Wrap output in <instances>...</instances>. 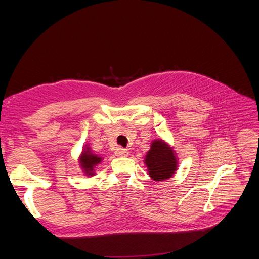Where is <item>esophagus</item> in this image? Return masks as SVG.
Returning <instances> with one entry per match:
<instances>
[{
    "label": "esophagus",
    "instance_id": "esophagus-1",
    "mask_svg": "<svg viewBox=\"0 0 259 259\" xmlns=\"http://www.w3.org/2000/svg\"><path fill=\"white\" fill-rule=\"evenodd\" d=\"M115 155L120 156V158H124V156L128 155V151L126 150V149L119 148V149H116V150H115Z\"/></svg>",
    "mask_w": 259,
    "mask_h": 259
}]
</instances>
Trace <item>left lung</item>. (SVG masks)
<instances>
[{"mask_svg":"<svg viewBox=\"0 0 259 259\" xmlns=\"http://www.w3.org/2000/svg\"><path fill=\"white\" fill-rule=\"evenodd\" d=\"M145 164L148 173L155 182H162L170 178L177 169V159L171 148L161 139L153 140L148 151Z\"/></svg>","mask_w":259,"mask_h":259,"instance_id":"8db88e82","label":"left lung"}]
</instances>
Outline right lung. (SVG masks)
Instances as JSON below:
<instances>
[{
    "label": "right lung",
    "instance_id": "add662e5",
    "mask_svg": "<svg viewBox=\"0 0 259 259\" xmlns=\"http://www.w3.org/2000/svg\"><path fill=\"white\" fill-rule=\"evenodd\" d=\"M101 160L103 159H101L99 155L94 154L92 152L90 147H86L80 156V166L82 167L84 174L88 176H93L95 174L94 173V168H95L97 164L101 162Z\"/></svg>",
    "mask_w": 259,
    "mask_h": 259
}]
</instances>
